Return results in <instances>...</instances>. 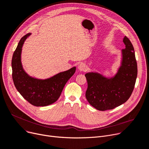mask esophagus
<instances>
[{"label": "esophagus", "mask_w": 149, "mask_h": 149, "mask_svg": "<svg viewBox=\"0 0 149 149\" xmlns=\"http://www.w3.org/2000/svg\"><path fill=\"white\" fill-rule=\"evenodd\" d=\"M86 65L84 63H80L79 65V66H78V69H79V70L80 71H84V70H86Z\"/></svg>", "instance_id": "obj_1"}]
</instances>
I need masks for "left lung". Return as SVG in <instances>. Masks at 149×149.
I'll return each mask as SVG.
<instances>
[{
  "instance_id": "8db88e82",
  "label": "left lung",
  "mask_w": 149,
  "mask_h": 149,
  "mask_svg": "<svg viewBox=\"0 0 149 149\" xmlns=\"http://www.w3.org/2000/svg\"><path fill=\"white\" fill-rule=\"evenodd\" d=\"M123 42L126 48L121 50V65L113 76L107 77L92 71L85 74L88 82L86 97L97 110H111L123 104L134 89L138 72L135 51L126 36Z\"/></svg>"
}]
</instances>
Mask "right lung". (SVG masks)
Returning <instances> with one entry per match:
<instances>
[{
  "mask_svg": "<svg viewBox=\"0 0 149 149\" xmlns=\"http://www.w3.org/2000/svg\"><path fill=\"white\" fill-rule=\"evenodd\" d=\"M28 33L19 41L12 58L13 80L15 88L29 103L37 107L50 105L58 99L69 79L75 73L76 67L59 72L46 79H40L28 75L22 66L21 54L22 47Z\"/></svg>",
  "mask_w": 149,
  "mask_h": 149,
  "instance_id": "add662e5",
  "label": "right lung"
}]
</instances>
